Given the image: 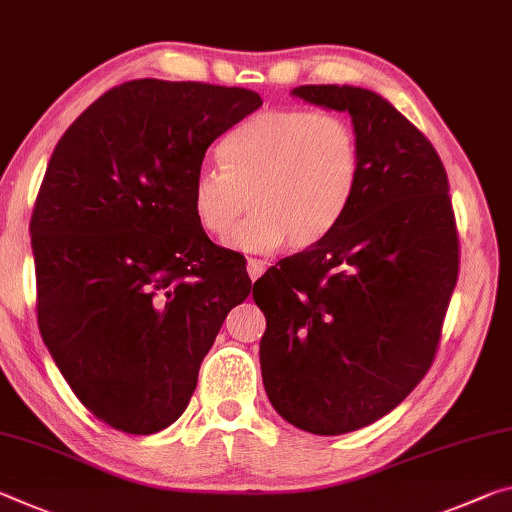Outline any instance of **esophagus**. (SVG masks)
I'll list each match as a JSON object with an SVG mask.
<instances>
[{
  "label": "esophagus",
  "mask_w": 512,
  "mask_h": 512,
  "mask_svg": "<svg viewBox=\"0 0 512 512\" xmlns=\"http://www.w3.org/2000/svg\"><path fill=\"white\" fill-rule=\"evenodd\" d=\"M246 269H248L250 280H257L259 275H262V273L266 271V262H264V259H257V257H248Z\"/></svg>",
  "instance_id": "obj_1"
}]
</instances>
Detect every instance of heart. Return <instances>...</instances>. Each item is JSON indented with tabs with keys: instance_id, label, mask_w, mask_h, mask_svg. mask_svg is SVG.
I'll return each mask as SVG.
<instances>
[{
	"instance_id": "b5f03b06",
	"label": "heart",
	"mask_w": 512,
	"mask_h": 512,
	"mask_svg": "<svg viewBox=\"0 0 512 512\" xmlns=\"http://www.w3.org/2000/svg\"><path fill=\"white\" fill-rule=\"evenodd\" d=\"M223 168L202 166L191 182V209L209 237L225 239L253 209L230 246L269 250L285 241L310 248L335 230L360 175L355 127L335 111L271 109L227 132Z\"/></svg>"
}]
</instances>
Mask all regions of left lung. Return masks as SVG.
Segmentation results:
<instances>
[{
	"label": "left lung",
	"instance_id": "obj_1",
	"mask_svg": "<svg viewBox=\"0 0 512 512\" xmlns=\"http://www.w3.org/2000/svg\"><path fill=\"white\" fill-rule=\"evenodd\" d=\"M291 93L351 116L360 175L335 230L255 282L259 364L282 419L342 435L385 417L431 369L458 230L440 154L385 97L335 84Z\"/></svg>",
	"mask_w": 512,
	"mask_h": 512
}]
</instances>
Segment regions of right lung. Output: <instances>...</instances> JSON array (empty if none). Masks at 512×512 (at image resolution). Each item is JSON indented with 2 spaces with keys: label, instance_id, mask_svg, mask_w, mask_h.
I'll return each mask as SVG.
<instances>
[{
  "label": "right lung",
  "instance_id": "right-lung-1",
  "mask_svg": "<svg viewBox=\"0 0 512 512\" xmlns=\"http://www.w3.org/2000/svg\"><path fill=\"white\" fill-rule=\"evenodd\" d=\"M262 107L248 88L125 81L52 152L34 214L38 328L77 399L150 435L191 401L246 269L209 241L191 182L218 136Z\"/></svg>",
  "mask_w": 512,
  "mask_h": 512
}]
</instances>
